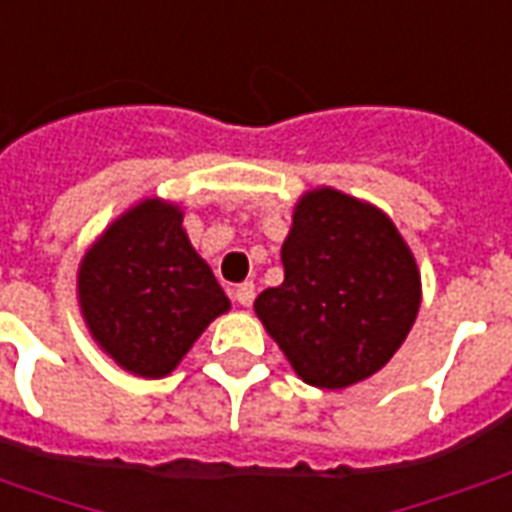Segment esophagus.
<instances>
[{"instance_id":"1","label":"esophagus","mask_w":512,"mask_h":512,"mask_svg":"<svg viewBox=\"0 0 512 512\" xmlns=\"http://www.w3.org/2000/svg\"><path fill=\"white\" fill-rule=\"evenodd\" d=\"M235 301H238L241 307H252V301H255V285H252V282L238 285V288H235Z\"/></svg>"}]
</instances>
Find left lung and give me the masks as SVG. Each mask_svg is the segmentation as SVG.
<instances>
[{
	"instance_id": "1",
	"label": "left lung",
	"mask_w": 512,
	"mask_h": 512,
	"mask_svg": "<svg viewBox=\"0 0 512 512\" xmlns=\"http://www.w3.org/2000/svg\"><path fill=\"white\" fill-rule=\"evenodd\" d=\"M285 279L255 312L304 384L345 389L397 354L422 304L414 252L373 202L304 191L282 244Z\"/></svg>"
}]
</instances>
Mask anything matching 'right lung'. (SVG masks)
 <instances>
[{
	"label": "right lung",
	"mask_w": 512,
	"mask_h": 512,
	"mask_svg": "<svg viewBox=\"0 0 512 512\" xmlns=\"http://www.w3.org/2000/svg\"><path fill=\"white\" fill-rule=\"evenodd\" d=\"M76 299L84 326L112 362L164 378L230 299L191 246L178 202L145 197L87 246Z\"/></svg>",
	"instance_id": "obj_1"
}]
</instances>
